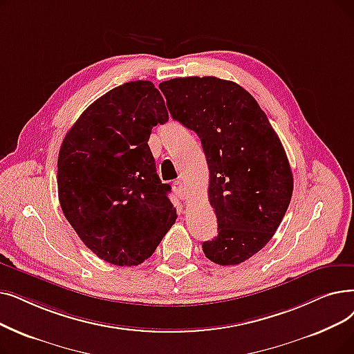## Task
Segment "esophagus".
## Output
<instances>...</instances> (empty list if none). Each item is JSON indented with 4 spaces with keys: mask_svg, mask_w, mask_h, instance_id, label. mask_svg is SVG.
Segmentation results:
<instances>
[{
    "mask_svg": "<svg viewBox=\"0 0 354 354\" xmlns=\"http://www.w3.org/2000/svg\"><path fill=\"white\" fill-rule=\"evenodd\" d=\"M172 188H174V192L175 195L179 198V199H185L187 198V194H185V187H183V182L182 180H175L172 183Z\"/></svg>",
    "mask_w": 354,
    "mask_h": 354,
    "instance_id": "34e87169",
    "label": "esophagus"
}]
</instances>
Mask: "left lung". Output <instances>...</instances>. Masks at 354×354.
I'll use <instances>...</instances> for the list:
<instances>
[{
	"label": "left lung",
	"mask_w": 354,
	"mask_h": 354,
	"mask_svg": "<svg viewBox=\"0 0 354 354\" xmlns=\"http://www.w3.org/2000/svg\"><path fill=\"white\" fill-rule=\"evenodd\" d=\"M174 120L194 130L209 169V204L218 234L203 243L211 262L250 259L278 230L294 178L285 149L256 100L239 84L188 76L159 85Z\"/></svg>",
	"instance_id": "left-lung-1"
}]
</instances>
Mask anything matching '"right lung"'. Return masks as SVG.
<instances>
[{"instance_id": "obj_1", "label": "right lung", "mask_w": 354, "mask_h": 354, "mask_svg": "<svg viewBox=\"0 0 354 354\" xmlns=\"http://www.w3.org/2000/svg\"><path fill=\"white\" fill-rule=\"evenodd\" d=\"M167 120L159 89L133 81L92 102L60 146V207L86 248L111 265L143 263L176 220L147 145Z\"/></svg>"}]
</instances>
